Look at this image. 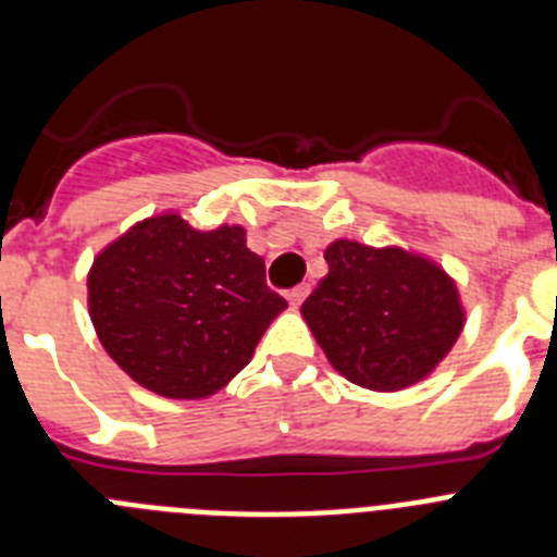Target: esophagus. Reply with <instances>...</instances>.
<instances>
[{
	"mask_svg": "<svg viewBox=\"0 0 557 557\" xmlns=\"http://www.w3.org/2000/svg\"><path fill=\"white\" fill-rule=\"evenodd\" d=\"M307 295H309V284H298V287H293L287 293V301L293 304V307H301Z\"/></svg>",
	"mask_w": 557,
	"mask_h": 557,
	"instance_id": "obj_1",
	"label": "esophagus"
}]
</instances>
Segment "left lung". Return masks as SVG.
<instances>
[{
	"label": "left lung",
	"mask_w": 557,
	"mask_h": 557,
	"mask_svg": "<svg viewBox=\"0 0 557 557\" xmlns=\"http://www.w3.org/2000/svg\"><path fill=\"white\" fill-rule=\"evenodd\" d=\"M323 256L329 273L301 314L334 371L376 393L424 382L466 323L455 278L398 245L334 239Z\"/></svg>",
	"instance_id": "obj_1"
}]
</instances>
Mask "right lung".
I'll list each match as a JSON object with an SVG mask.
<instances>
[{"mask_svg":"<svg viewBox=\"0 0 557 557\" xmlns=\"http://www.w3.org/2000/svg\"><path fill=\"white\" fill-rule=\"evenodd\" d=\"M284 309L243 225L200 231L178 211L131 225L88 270V314L102 348L164 398L223 391Z\"/></svg>","mask_w":557,"mask_h":557,"instance_id":"right-lung-1","label":"right lung"}]
</instances>
